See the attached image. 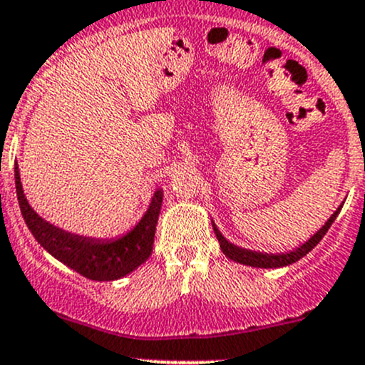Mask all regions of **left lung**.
Returning a JSON list of instances; mask_svg holds the SVG:
<instances>
[{"label": "left lung", "mask_w": 365, "mask_h": 365, "mask_svg": "<svg viewBox=\"0 0 365 365\" xmlns=\"http://www.w3.org/2000/svg\"><path fill=\"white\" fill-rule=\"evenodd\" d=\"M341 208H342V203L337 206V210L330 215V219L327 220V222L323 224V226L319 227V230L316 231L309 240H305L304 244L298 245L297 249H293V251H288V252L268 254V252H259V251H251V249L238 247V245L231 244L230 240L224 238V235L220 233L219 227L215 226L213 220H212V226H213V233H215L217 240H219L220 251L226 254L230 259L237 261V263L240 264H247V267H254V268H281V267H288V264L297 263V261L302 259L305 254L311 252L312 249L319 244V240L325 237L327 231L330 230V226H332V222L336 220V217L339 215Z\"/></svg>", "instance_id": "left-lung-1"}]
</instances>
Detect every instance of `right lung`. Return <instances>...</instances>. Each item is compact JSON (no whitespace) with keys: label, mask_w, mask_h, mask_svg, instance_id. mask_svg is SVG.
I'll return each mask as SVG.
<instances>
[{"label":"right lung","mask_w":365,"mask_h":365,"mask_svg":"<svg viewBox=\"0 0 365 365\" xmlns=\"http://www.w3.org/2000/svg\"><path fill=\"white\" fill-rule=\"evenodd\" d=\"M16 190L21 213L35 240L51 256L91 281H116L145 263L153 249L164 192L157 189L148 210L128 233L118 238H93L70 233L47 222L28 203L16 162Z\"/></svg>","instance_id":"add662e5"}]
</instances>
